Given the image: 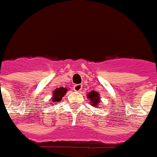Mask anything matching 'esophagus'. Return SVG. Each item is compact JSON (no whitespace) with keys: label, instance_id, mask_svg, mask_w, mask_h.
Wrapping results in <instances>:
<instances>
[{"label":"esophagus","instance_id":"34e87169","mask_svg":"<svg viewBox=\"0 0 157 157\" xmlns=\"http://www.w3.org/2000/svg\"><path fill=\"white\" fill-rule=\"evenodd\" d=\"M82 84H75L74 85V86H73V89H74V91H80L81 90H82Z\"/></svg>","mask_w":157,"mask_h":157}]
</instances>
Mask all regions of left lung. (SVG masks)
I'll return each mask as SVG.
<instances>
[{
    "label": "left lung",
    "instance_id": "1",
    "mask_svg": "<svg viewBox=\"0 0 157 157\" xmlns=\"http://www.w3.org/2000/svg\"><path fill=\"white\" fill-rule=\"evenodd\" d=\"M87 98L90 100V102H91V105H93V106H96V107H98L100 106V95H99L98 92H96L95 91H91V92H89L87 95Z\"/></svg>",
    "mask_w": 157,
    "mask_h": 157
}]
</instances>
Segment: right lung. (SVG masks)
Returning <instances> with one entry per match:
<instances>
[{
  "label": "right lung",
  "mask_w": 157,
  "mask_h": 157,
  "mask_svg": "<svg viewBox=\"0 0 157 157\" xmlns=\"http://www.w3.org/2000/svg\"><path fill=\"white\" fill-rule=\"evenodd\" d=\"M67 89L65 88V87H57V89H55V91H53V93H52V99H51V103H49V105H55L57 103L60 102L66 93L67 92Z\"/></svg>",
  "instance_id": "1"
}]
</instances>
